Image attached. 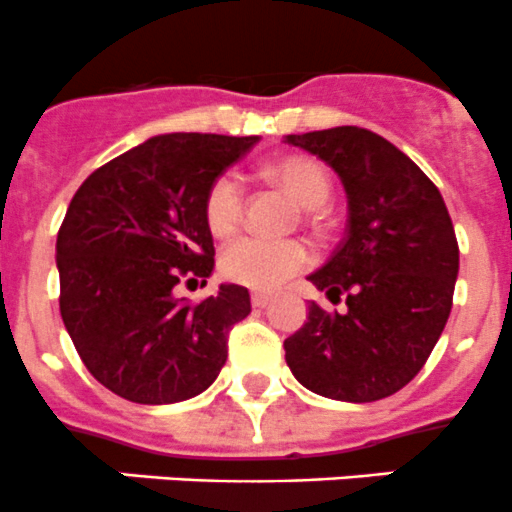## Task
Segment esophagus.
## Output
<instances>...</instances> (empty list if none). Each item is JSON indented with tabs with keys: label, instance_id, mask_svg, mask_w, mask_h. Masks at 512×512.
Returning a JSON list of instances; mask_svg holds the SVG:
<instances>
[{
	"label": "esophagus",
	"instance_id": "obj_1",
	"mask_svg": "<svg viewBox=\"0 0 512 512\" xmlns=\"http://www.w3.org/2000/svg\"><path fill=\"white\" fill-rule=\"evenodd\" d=\"M252 307L255 309H262V307H267V304L272 302V294H265V292H252Z\"/></svg>",
	"mask_w": 512,
	"mask_h": 512
}]
</instances>
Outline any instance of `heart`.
<instances>
[{
	"label": "heart",
	"mask_w": 512,
	"mask_h": 512,
	"mask_svg": "<svg viewBox=\"0 0 512 512\" xmlns=\"http://www.w3.org/2000/svg\"><path fill=\"white\" fill-rule=\"evenodd\" d=\"M265 173L307 210L327 203L332 193L329 173L312 158H280L267 165ZM242 210H245V195H242L240 180L232 173L218 175L205 193V223L215 235L225 237L237 230ZM309 265H312V250L302 240L240 237L230 242L220 255V272L225 280L255 289V292H272L285 285L289 277L307 270Z\"/></svg>",
	"instance_id": "heart-1"
}]
</instances>
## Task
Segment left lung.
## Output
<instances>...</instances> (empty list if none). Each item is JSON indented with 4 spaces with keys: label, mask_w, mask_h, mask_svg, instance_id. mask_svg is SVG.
<instances>
[{
    "label": "left lung",
    "mask_w": 512,
    "mask_h": 512,
    "mask_svg": "<svg viewBox=\"0 0 512 512\" xmlns=\"http://www.w3.org/2000/svg\"><path fill=\"white\" fill-rule=\"evenodd\" d=\"M332 165L349 203L347 235L307 277L344 312L309 304L285 339L294 379L334 401L366 404L404 389L423 369L448 322L458 277L451 215L428 175L394 143L337 126L287 136Z\"/></svg>",
    "instance_id": "1"
}]
</instances>
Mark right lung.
<instances>
[{"mask_svg":"<svg viewBox=\"0 0 512 512\" xmlns=\"http://www.w3.org/2000/svg\"><path fill=\"white\" fill-rule=\"evenodd\" d=\"M257 141L153 136L94 170L71 198L56 237L61 319L91 376L121 399L175 404L218 379L250 292L220 285L188 302L175 287L213 272L205 193Z\"/></svg>","mask_w":512,"mask_h":512,"instance_id":"obj_1","label":"right lung"}]
</instances>
